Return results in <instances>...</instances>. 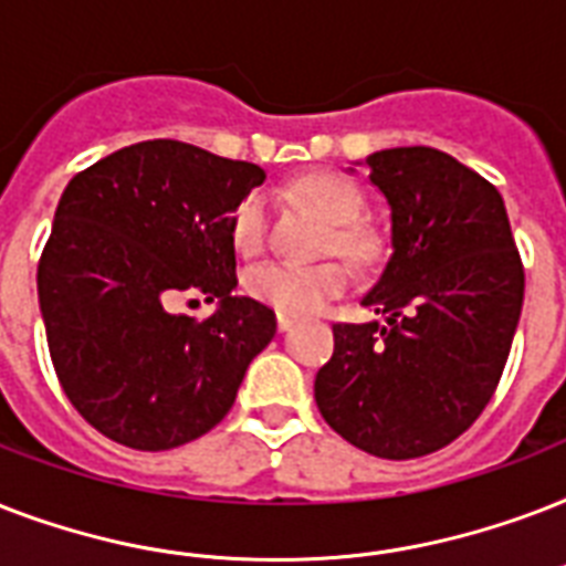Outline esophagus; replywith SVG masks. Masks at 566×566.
Instances as JSON below:
<instances>
[{
    "mask_svg": "<svg viewBox=\"0 0 566 566\" xmlns=\"http://www.w3.org/2000/svg\"><path fill=\"white\" fill-rule=\"evenodd\" d=\"M293 323H296V319H293L291 314H279V317H275V326H279V332H287Z\"/></svg>",
    "mask_w": 566,
    "mask_h": 566,
    "instance_id": "34e87169",
    "label": "esophagus"
}]
</instances>
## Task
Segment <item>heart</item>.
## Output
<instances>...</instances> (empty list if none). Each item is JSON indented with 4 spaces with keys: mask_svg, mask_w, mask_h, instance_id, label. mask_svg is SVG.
<instances>
[{
    "mask_svg": "<svg viewBox=\"0 0 566 566\" xmlns=\"http://www.w3.org/2000/svg\"><path fill=\"white\" fill-rule=\"evenodd\" d=\"M291 193L305 202L319 220H326L332 229L326 234V249H335L337 255L349 258L353 264H367L376 255V238L370 229L355 222L361 211V193L340 176L332 172H314L305 176L291 188ZM266 211L261 196L240 199L231 213V240L243 255L258 252L264 243ZM243 287L255 302L279 314H311L323 308L332 296L346 287V270L337 261H319V264H291V261H264L249 266L243 275Z\"/></svg>",
    "mask_w": 566,
    "mask_h": 566,
    "instance_id": "heart-1",
    "label": "heart"
}]
</instances>
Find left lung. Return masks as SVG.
Returning <instances> with one entry per match:
<instances>
[{
    "mask_svg": "<svg viewBox=\"0 0 566 566\" xmlns=\"http://www.w3.org/2000/svg\"><path fill=\"white\" fill-rule=\"evenodd\" d=\"M390 261L361 300L385 323H335L314 378L323 420L376 458L405 461L464 434L491 402L523 311V261L500 190L431 146L381 149Z\"/></svg>",
    "mask_w": 566,
    "mask_h": 566,
    "instance_id": "1",
    "label": "left lung"
}]
</instances>
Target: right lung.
<instances>
[{
  "instance_id": "obj_1",
  "label": "right lung",
  "mask_w": 566,
  "mask_h": 566,
  "mask_svg": "<svg viewBox=\"0 0 566 566\" xmlns=\"http://www.w3.org/2000/svg\"><path fill=\"white\" fill-rule=\"evenodd\" d=\"M258 164L144 140L73 176L38 264L49 355L73 408L105 438L161 452L202 438L234 405L275 314L234 296L231 213ZM217 301L172 315L176 295ZM196 302V300H193Z\"/></svg>"
}]
</instances>
